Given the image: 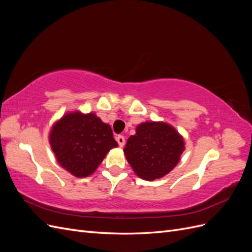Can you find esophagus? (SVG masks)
Returning a JSON list of instances; mask_svg holds the SVG:
<instances>
[{"instance_id": "esophagus-1", "label": "esophagus", "mask_w": 252, "mask_h": 252, "mask_svg": "<svg viewBox=\"0 0 252 252\" xmlns=\"http://www.w3.org/2000/svg\"><path fill=\"white\" fill-rule=\"evenodd\" d=\"M116 140H117V142H118L120 147H123L124 145H125V138H124L123 135H121V134H120V135H117Z\"/></svg>"}]
</instances>
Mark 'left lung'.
<instances>
[{
  "instance_id": "8db88e82",
  "label": "left lung",
  "mask_w": 252,
  "mask_h": 252,
  "mask_svg": "<svg viewBox=\"0 0 252 252\" xmlns=\"http://www.w3.org/2000/svg\"><path fill=\"white\" fill-rule=\"evenodd\" d=\"M135 132L127 140L124 154L140 178L154 181L177 166L185 147L173 127L161 122H146L136 127Z\"/></svg>"
}]
</instances>
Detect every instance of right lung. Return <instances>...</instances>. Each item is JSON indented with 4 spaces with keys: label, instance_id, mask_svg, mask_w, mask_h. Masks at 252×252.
I'll return each mask as SVG.
<instances>
[{
    "label": "right lung",
    "instance_id": "obj_1",
    "mask_svg": "<svg viewBox=\"0 0 252 252\" xmlns=\"http://www.w3.org/2000/svg\"><path fill=\"white\" fill-rule=\"evenodd\" d=\"M51 148L60 165L78 178L88 177L118 146L108 124L94 113H68L51 129Z\"/></svg>",
    "mask_w": 252,
    "mask_h": 252
}]
</instances>
